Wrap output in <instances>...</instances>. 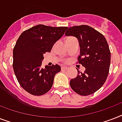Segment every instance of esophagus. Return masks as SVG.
Returning <instances> with one entry per match:
<instances>
[{
  "label": "esophagus",
  "mask_w": 122,
  "mask_h": 122,
  "mask_svg": "<svg viewBox=\"0 0 122 122\" xmlns=\"http://www.w3.org/2000/svg\"><path fill=\"white\" fill-rule=\"evenodd\" d=\"M67 69H68V67L65 66H63L61 67V70H66Z\"/></svg>",
  "instance_id": "1"
}]
</instances>
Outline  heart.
<instances>
[{"instance_id": "1", "label": "heart", "mask_w": 122, "mask_h": 122, "mask_svg": "<svg viewBox=\"0 0 122 122\" xmlns=\"http://www.w3.org/2000/svg\"><path fill=\"white\" fill-rule=\"evenodd\" d=\"M71 39V37H69V38H68V39H67V40H68V39Z\"/></svg>"}]
</instances>
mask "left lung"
Instances as JSON below:
<instances>
[{
	"label": "left lung",
	"instance_id": "left-lung-1",
	"mask_svg": "<svg viewBox=\"0 0 122 122\" xmlns=\"http://www.w3.org/2000/svg\"><path fill=\"white\" fill-rule=\"evenodd\" d=\"M66 36H73L80 46L78 63L85 68L84 73L78 70L76 77L70 81L73 91L81 96L91 95L102 87L108 77L111 53L105 37L87 25L68 28Z\"/></svg>",
	"mask_w": 122,
	"mask_h": 122
}]
</instances>
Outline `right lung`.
<instances>
[{
  "label": "right lung",
  "mask_w": 122,
  "mask_h": 122,
  "mask_svg": "<svg viewBox=\"0 0 122 122\" xmlns=\"http://www.w3.org/2000/svg\"><path fill=\"white\" fill-rule=\"evenodd\" d=\"M68 27L39 25L21 34L13 49V69L18 82L26 92L41 96L51 89L58 65L42 68L44 54L50 52L54 44L64 35Z\"/></svg>",
  "instance_id": "obj_1"
}]
</instances>
